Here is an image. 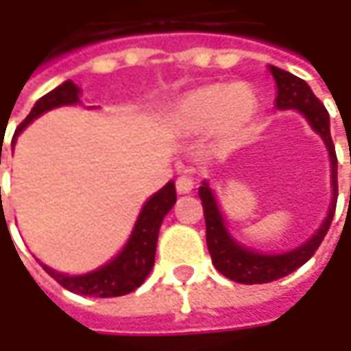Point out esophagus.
I'll return each mask as SVG.
<instances>
[{
  "label": "esophagus",
  "instance_id": "34e87169",
  "mask_svg": "<svg viewBox=\"0 0 351 351\" xmlns=\"http://www.w3.org/2000/svg\"><path fill=\"white\" fill-rule=\"evenodd\" d=\"M193 187H195V182H193V178H189V176H182V178H178V182H176V189H178V193H191L193 191Z\"/></svg>",
  "mask_w": 351,
  "mask_h": 351
}]
</instances>
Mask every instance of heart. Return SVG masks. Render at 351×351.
<instances>
[{"instance_id": "1", "label": "heart", "mask_w": 351, "mask_h": 351, "mask_svg": "<svg viewBox=\"0 0 351 351\" xmlns=\"http://www.w3.org/2000/svg\"><path fill=\"white\" fill-rule=\"evenodd\" d=\"M258 113V99L244 84H213L183 93L169 109V127L178 134L213 128L221 138L242 134Z\"/></svg>"}]
</instances>
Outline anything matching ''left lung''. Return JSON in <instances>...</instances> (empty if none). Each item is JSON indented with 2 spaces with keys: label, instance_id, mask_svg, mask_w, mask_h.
Returning <instances> with one entry per match:
<instances>
[{
  "label": "left lung",
  "instance_id": "8db88e82",
  "mask_svg": "<svg viewBox=\"0 0 351 351\" xmlns=\"http://www.w3.org/2000/svg\"><path fill=\"white\" fill-rule=\"evenodd\" d=\"M267 70L276 80V109L279 111L293 109V111L301 113L304 121L308 123V127L322 138L326 150H328L330 205H328V213H326L324 221L320 223L317 232L308 240H304L303 244L287 250V252L269 254V252L254 250L252 246H246L236 240L232 232L228 230V224H226L223 209L219 205V199L215 195V189L210 187L207 180L201 183L199 197L203 201V210H205L207 248H209L213 265L224 277L232 279L236 283H244V285L276 281L279 277L289 276L297 267L308 262L330 228L334 209H336V199H338V160H336V150H334V142L330 136L328 111L324 109V105L313 93V89L308 88V84L304 80L289 74L277 66H267Z\"/></svg>",
  "mask_w": 351,
  "mask_h": 351
}]
</instances>
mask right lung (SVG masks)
<instances>
[{
  "mask_svg": "<svg viewBox=\"0 0 351 351\" xmlns=\"http://www.w3.org/2000/svg\"><path fill=\"white\" fill-rule=\"evenodd\" d=\"M80 95H82V89L77 88L72 80H66L58 88H54L52 91H48L47 95H43L38 101L34 103V107L27 115V119L15 130L11 148H15L17 136L33 123L34 119H38L47 111H52L56 107L80 105L82 103ZM89 109H93V107H89ZM176 199L178 197H176V183L173 182H168L160 191H156L154 195L148 197V201L142 205L141 213L136 217V223L132 226V232L125 242V246L119 250V254L113 256L109 262H105L88 274L70 276V274L56 271L54 267L43 263L40 260L38 262L45 267L48 276L54 277L62 287H66L75 295H86V297H121V295H127L136 287H141L144 279L152 271L158 232H160L164 217L173 207Z\"/></svg>",
  "mask_w": 351,
  "mask_h": 351,
  "instance_id": "add662e5",
  "label": "right lung"
}]
</instances>
